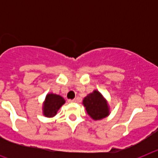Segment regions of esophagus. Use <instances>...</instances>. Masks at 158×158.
<instances>
[{"mask_svg": "<svg viewBox=\"0 0 158 158\" xmlns=\"http://www.w3.org/2000/svg\"><path fill=\"white\" fill-rule=\"evenodd\" d=\"M76 101H77V100H75V99H73V100H68V102H69V103H75Z\"/></svg>", "mask_w": 158, "mask_h": 158, "instance_id": "esophagus-1", "label": "esophagus"}]
</instances>
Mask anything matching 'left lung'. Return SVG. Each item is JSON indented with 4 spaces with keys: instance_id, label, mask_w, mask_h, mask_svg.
Listing matches in <instances>:
<instances>
[{
    "instance_id": "1",
    "label": "left lung",
    "mask_w": 158,
    "mask_h": 158,
    "mask_svg": "<svg viewBox=\"0 0 158 158\" xmlns=\"http://www.w3.org/2000/svg\"><path fill=\"white\" fill-rule=\"evenodd\" d=\"M86 111L93 119H101L109 114L106 100L99 92L94 91L83 100Z\"/></svg>"
}]
</instances>
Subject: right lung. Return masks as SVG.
Wrapping results in <instances>:
<instances>
[{"instance_id": "add662e5", "label": "right lung", "mask_w": 158, "mask_h": 158, "mask_svg": "<svg viewBox=\"0 0 158 158\" xmlns=\"http://www.w3.org/2000/svg\"><path fill=\"white\" fill-rule=\"evenodd\" d=\"M65 104V100L61 96L56 94H48L46 96V100L43 105V114L47 117H53L56 115L57 111L62 104Z\"/></svg>"}]
</instances>
